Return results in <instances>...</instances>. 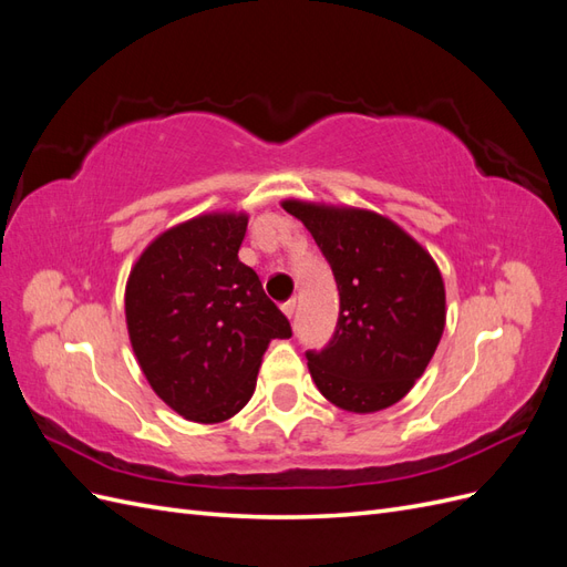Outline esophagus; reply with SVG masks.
<instances>
[{"label": "esophagus", "instance_id": "obj_1", "mask_svg": "<svg viewBox=\"0 0 567 567\" xmlns=\"http://www.w3.org/2000/svg\"><path fill=\"white\" fill-rule=\"evenodd\" d=\"M281 310H284V315H286L288 319H293V315H296V298L286 300V302L281 305Z\"/></svg>", "mask_w": 567, "mask_h": 567}]
</instances>
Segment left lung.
Returning <instances> with one entry per match:
<instances>
[{
    "label": "left lung",
    "instance_id": "obj_1",
    "mask_svg": "<svg viewBox=\"0 0 567 567\" xmlns=\"http://www.w3.org/2000/svg\"><path fill=\"white\" fill-rule=\"evenodd\" d=\"M284 210L310 229L338 286L333 338L305 352L319 392L354 414L400 402L444 331V284L433 257L369 210L302 200H284Z\"/></svg>",
    "mask_w": 567,
    "mask_h": 567
}]
</instances>
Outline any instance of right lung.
<instances>
[{"instance_id": "right-lung-1", "label": "right lung", "mask_w": 567, "mask_h": 567, "mask_svg": "<svg viewBox=\"0 0 567 567\" xmlns=\"http://www.w3.org/2000/svg\"><path fill=\"white\" fill-rule=\"evenodd\" d=\"M248 217L200 215L167 229L130 271L125 315L146 381L179 416L219 423L255 392L262 354L290 323L238 260Z\"/></svg>"}]
</instances>
